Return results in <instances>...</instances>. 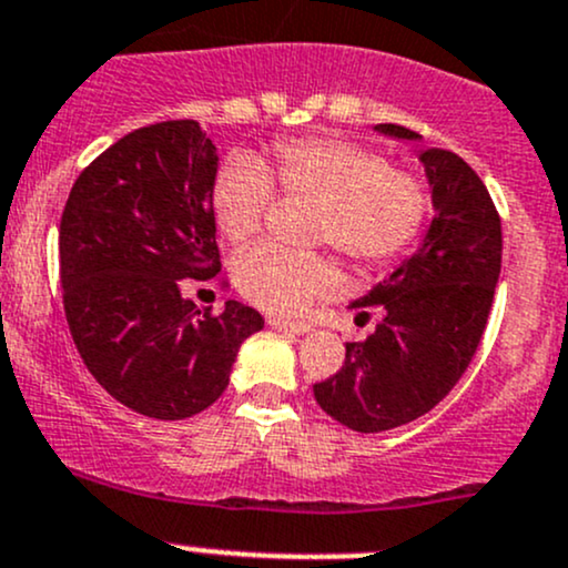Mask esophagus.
I'll list each match as a JSON object with an SVG mask.
<instances>
[{
	"label": "esophagus",
	"instance_id": "obj_1",
	"mask_svg": "<svg viewBox=\"0 0 568 568\" xmlns=\"http://www.w3.org/2000/svg\"><path fill=\"white\" fill-rule=\"evenodd\" d=\"M270 326L274 328V332H283V334H307L313 332V326L310 323H298V321H285V317H270Z\"/></svg>",
	"mask_w": 568,
	"mask_h": 568
}]
</instances>
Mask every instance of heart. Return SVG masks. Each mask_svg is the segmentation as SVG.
Segmentation results:
<instances>
[{"label":"heart","mask_w":568,"mask_h":568,"mask_svg":"<svg viewBox=\"0 0 568 568\" xmlns=\"http://www.w3.org/2000/svg\"><path fill=\"white\" fill-rule=\"evenodd\" d=\"M274 189L317 204L315 240L358 266H377L409 247L426 217L423 185L375 153L339 140H288L270 164L232 155L213 180V215L221 234L242 245L258 232ZM236 288L272 313H302L336 283V266L317 253L258 245L240 255Z\"/></svg>","instance_id":"1"}]
</instances>
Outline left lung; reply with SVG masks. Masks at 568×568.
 <instances>
[{
    "mask_svg": "<svg viewBox=\"0 0 568 568\" xmlns=\"http://www.w3.org/2000/svg\"><path fill=\"white\" fill-rule=\"evenodd\" d=\"M375 132L420 140L396 123ZM420 164L434 221L417 251L351 304L379 307L375 334L347 342L342 369L313 385L323 413L361 434L413 423L450 394L483 339L501 272V221L477 172L442 148L423 151Z\"/></svg>",
    "mask_w": 568,
    "mask_h": 568,
    "instance_id": "8db88e82",
    "label": "left lung"
}]
</instances>
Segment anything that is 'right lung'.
Returning <instances> with one entry per match:
<instances>
[{"label":"right lung","instance_id":"right-lung-1","mask_svg":"<svg viewBox=\"0 0 568 568\" xmlns=\"http://www.w3.org/2000/svg\"><path fill=\"white\" fill-rule=\"evenodd\" d=\"M217 151L196 121L121 136L74 180L59 226L64 313L80 358L123 407L183 420L226 390L247 336L264 328L229 298L196 310L183 280L221 272Z\"/></svg>","mask_w":568,"mask_h":568}]
</instances>
